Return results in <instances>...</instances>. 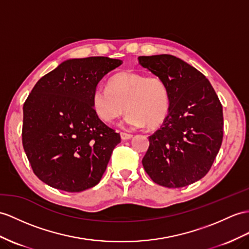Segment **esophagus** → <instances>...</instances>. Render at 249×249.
I'll return each instance as SVG.
<instances>
[{
    "label": "esophagus",
    "mask_w": 249,
    "mask_h": 249,
    "mask_svg": "<svg viewBox=\"0 0 249 249\" xmlns=\"http://www.w3.org/2000/svg\"><path fill=\"white\" fill-rule=\"evenodd\" d=\"M120 137H121V139H124V141H126V139H130V138H132V135H131V134H129V133L120 132Z\"/></svg>",
    "instance_id": "esophagus-1"
}]
</instances>
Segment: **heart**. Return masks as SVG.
Returning a JSON list of instances; mask_svg holds the SVG:
<instances>
[{"label": "heart", "instance_id": "heart-1", "mask_svg": "<svg viewBox=\"0 0 249 249\" xmlns=\"http://www.w3.org/2000/svg\"><path fill=\"white\" fill-rule=\"evenodd\" d=\"M93 107L99 118L107 123L116 119L125 110L128 114L124 124L130 128L145 125L153 129L166 119L170 98L166 83L160 77L124 71L111 78L108 88L99 86L95 89Z\"/></svg>", "mask_w": 249, "mask_h": 249}]
</instances>
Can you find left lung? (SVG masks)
<instances>
[{
    "label": "left lung",
    "instance_id": "8db88e82",
    "mask_svg": "<svg viewBox=\"0 0 249 249\" xmlns=\"http://www.w3.org/2000/svg\"><path fill=\"white\" fill-rule=\"evenodd\" d=\"M142 68L166 83L170 107L166 119L149 136L142 159L154 183L180 188L208 173L223 141V107L201 71L171 54L141 56Z\"/></svg>",
    "mask_w": 249,
    "mask_h": 249
}]
</instances>
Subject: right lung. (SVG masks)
I'll list each match as a JSON object with an SVG mask.
<instances>
[{
    "label": "right lung",
    "mask_w": 249,
    "mask_h": 249,
    "mask_svg": "<svg viewBox=\"0 0 249 249\" xmlns=\"http://www.w3.org/2000/svg\"><path fill=\"white\" fill-rule=\"evenodd\" d=\"M121 63L107 57L66 60L36 83L23 106L22 143L43 183L80 192L100 181L120 135L98 118L93 93Z\"/></svg>",
    "instance_id": "add662e5"
}]
</instances>
